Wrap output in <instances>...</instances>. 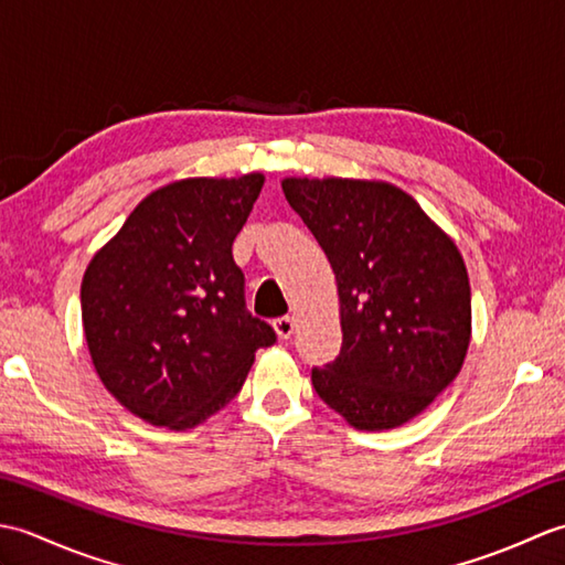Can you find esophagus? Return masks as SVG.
Here are the masks:
<instances>
[{
    "label": "esophagus",
    "instance_id": "obj_1",
    "mask_svg": "<svg viewBox=\"0 0 565 565\" xmlns=\"http://www.w3.org/2000/svg\"><path fill=\"white\" fill-rule=\"evenodd\" d=\"M294 330H296V320L294 318L284 316V318H276L274 320V332L279 334V340H291Z\"/></svg>",
    "mask_w": 565,
    "mask_h": 565
}]
</instances>
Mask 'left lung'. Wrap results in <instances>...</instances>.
Wrapping results in <instances>:
<instances>
[{
	"mask_svg": "<svg viewBox=\"0 0 565 565\" xmlns=\"http://www.w3.org/2000/svg\"><path fill=\"white\" fill-rule=\"evenodd\" d=\"M330 259L342 350L313 388L364 431L411 423L461 371L471 286L459 247L403 189L376 179L281 182Z\"/></svg>",
	"mask_w": 565,
	"mask_h": 565,
	"instance_id": "obj_1",
	"label": "left lung"
}]
</instances>
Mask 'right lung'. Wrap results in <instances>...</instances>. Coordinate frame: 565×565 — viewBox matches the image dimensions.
I'll return each mask as SVG.
<instances>
[{
	"mask_svg": "<svg viewBox=\"0 0 565 565\" xmlns=\"http://www.w3.org/2000/svg\"><path fill=\"white\" fill-rule=\"evenodd\" d=\"M264 174L154 189L87 264L82 326L102 383L154 427L191 429L243 388L267 322L247 313L233 239Z\"/></svg>",
	"mask_w": 565,
	"mask_h": 565,
	"instance_id": "1",
	"label": "right lung"
}]
</instances>
